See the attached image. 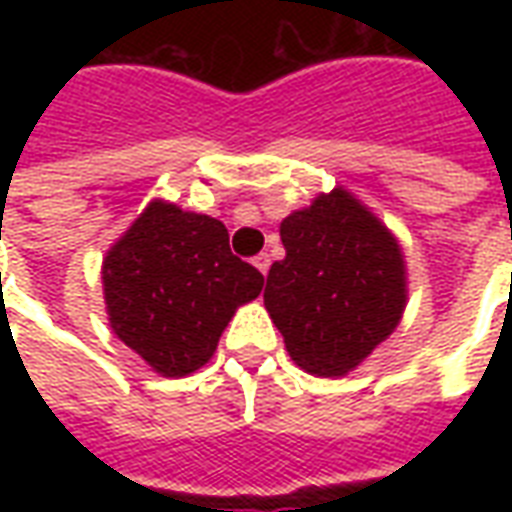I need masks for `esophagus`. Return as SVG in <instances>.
I'll list each match as a JSON object with an SVG mask.
<instances>
[{
    "label": "esophagus",
    "instance_id": "obj_1",
    "mask_svg": "<svg viewBox=\"0 0 512 512\" xmlns=\"http://www.w3.org/2000/svg\"><path fill=\"white\" fill-rule=\"evenodd\" d=\"M252 263H255L257 271H260V274H263V277H266V274H268V268H271V255H268V252H260V255H257L255 260H252Z\"/></svg>",
    "mask_w": 512,
    "mask_h": 512
}]
</instances>
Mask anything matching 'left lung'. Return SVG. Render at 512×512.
I'll use <instances>...</instances> for the list:
<instances>
[{
    "instance_id": "8db88e82",
    "label": "left lung",
    "mask_w": 512,
    "mask_h": 512,
    "mask_svg": "<svg viewBox=\"0 0 512 512\" xmlns=\"http://www.w3.org/2000/svg\"><path fill=\"white\" fill-rule=\"evenodd\" d=\"M285 260L266 279V310L293 362L334 378L362 365L406 310V260L397 238L337 186L279 224Z\"/></svg>"
}]
</instances>
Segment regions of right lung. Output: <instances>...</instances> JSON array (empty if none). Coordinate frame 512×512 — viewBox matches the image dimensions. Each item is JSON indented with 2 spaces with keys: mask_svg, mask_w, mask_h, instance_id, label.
I'll return each instance as SVG.
<instances>
[{
  "mask_svg": "<svg viewBox=\"0 0 512 512\" xmlns=\"http://www.w3.org/2000/svg\"><path fill=\"white\" fill-rule=\"evenodd\" d=\"M112 332L167 378L200 370L263 274L230 252L219 219L153 200L104 257Z\"/></svg>",
  "mask_w": 512,
  "mask_h": 512,
  "instance_id": "obj_1",
  "label": "right lung"
}]
</instances>
